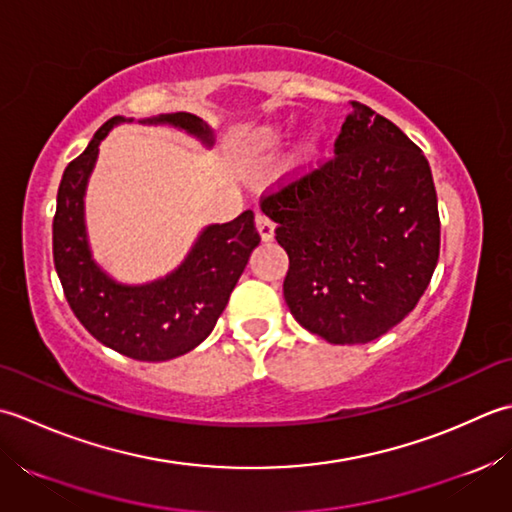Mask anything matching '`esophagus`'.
I'll return each mask as SVG.
<instances>
[{"label":"esophagus","instance_id":"1","mask_svg":"<svg viewBox=\"0 0 512 512\" xmlns=\"http://www.w3.org/2000/svg\"><path fill=\"white\" fill-rule=\"evenodd\" d=\"M256 227L263 241H271V238H274V223H271V218L267 214L263 212L256 214Z\"/></svg>","mask_w":512,"mask_h":512}]
</instances>
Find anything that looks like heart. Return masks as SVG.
Returning <instances> with one entry per match:
<instances>
[{
  "mask_svg": "<svg viewBox=\"0 0 512 512\" xmlns=\"http://www.w3.org/2000/svg\"><path fill=\"white\" fill-rule=\"evenodd\" d=\"M311 150H314V141H305V145H302V154H311Z\"/></svg>",
  "mask_w": 512,
  "mask_h": 512,
  "instance_id": "obj_1",
  "label": "heart"
}]
</instances>
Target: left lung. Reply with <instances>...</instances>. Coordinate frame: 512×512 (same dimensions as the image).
Wrapping results in <instances>:
<instances>
[{"label":"left lung","mask_w":512,"mask_h":512,"mask_svg":"<svg viewBox=\"0 0 512 512\" xmlns=\"http://www.w3.org/2000/svg\"><path fill=\"white\" fill-rule=\"evenodd\" d=\"M331 159L260 196L289 256L287 307L333 344H364L409 316L440 258V212L422 150L349 101Z\"/></svg>","instance_id":"8db88e82"}]
</instances>
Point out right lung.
<instances>
[{
  "label": "right lung",
  "instance_id": "obj_1",
  "mask_svg": "<svg viewBox=\"0 0 512 512\" xmlns=\"http://www.w3.org/2000/svg\"><path fill=\"white\" fill-rule=\"evenodd\" d=\"M121 121L103 123L83 154L68 163L52 218V258L72 314L99 342L134 360H172L210 336L260 236L254 212L245 210L234 221L207 227L168 278L128 287L103 274L88 249L83 192L101 139ZM150 123H172L212 143L210 128L190 112L163 114Z\"/></svg>",
  "mask_w": 512,
  "mask_h": 512
}]
</instances>
